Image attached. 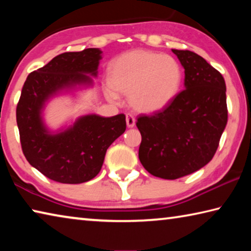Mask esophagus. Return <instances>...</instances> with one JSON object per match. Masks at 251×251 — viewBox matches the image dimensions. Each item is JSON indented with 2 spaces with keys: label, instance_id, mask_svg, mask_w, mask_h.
Masks as SVG:
<instances>
[{
  "label": "esophagus",
  "instance_id": "34e87169",
  "mask_svg": "<svg viewBox=\"0 0 251 251\" xmlns=\"http://www.w3.org/2000/svg\"><path fill=\"white\" fill-rule=\"evenodd\" d=\"M135 117L131 115V114H126V124H127V127H129V128H131V127L135 126Z\"/></svg>",
  "mask_w": 251,
  "mask_h": 251
}]
</instances>
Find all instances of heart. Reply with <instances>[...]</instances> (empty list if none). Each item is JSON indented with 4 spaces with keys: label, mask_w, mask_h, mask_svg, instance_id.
<instances>
[{
    "label": "heart",
    "mask_w": 251,
    "mask_h": 251,
    "mask_svg": "<svg viewBox=\"0 0 251 251\" xmlns=\"http://www.w3.org/2000/svg\"><path fill=\"white\" fill-rule=\"evenodd\" d=\"M184 73L175 57L145 50H133L114 58L108 65V82L117 92L128 94L131 107L142 113L166 108L180 91ZM109 88L110 100L118 99Z\"/></svg>",
    "instance_id": "1"
}]
</instances>
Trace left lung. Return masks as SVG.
Instances as JSON below:
<instances>
[{
	"label": "left lung",
	"mask_w": 251,
	"mask_h": 251,
	"mask_svg": "<svg viewBox=\"0 0 251 251\" xmlns=\"http://www.w3.org/2000/svg\"><path fill=\"white\" fill-rule=\"evenodd\" d=\"M173 53L185 70V90L166 108L136 123L142 135L139 160L164 179L189 175L209 163L228 118L223 75L196 53Z\"/></svg>",
	"instance_id": "left-lung-1"
}]
</instances>
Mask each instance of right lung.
I'll return each mask as SVG.
<instances>
[{
    "mask_svg": "<svg viewBox=\"0 0 251 251\" xmlns=\"http://www.w3.org/2000/svg\"><path fill=\"white\" fill-rule=\"evenodd\" d=\"M100 49L57 55L27 76L16 107L22 151L29 164L44 176L62 184H82L94 178L103 166L112 143L126 129L124 114L103 117L88 114L73 124L50 130L43 113L53 97L94 85Z\"/></svg>",
    "mask_w": 251,
    "mask_h": 251,
    "instance_id": "obj_1",
    "label": "right lung"
}]
</instances>
